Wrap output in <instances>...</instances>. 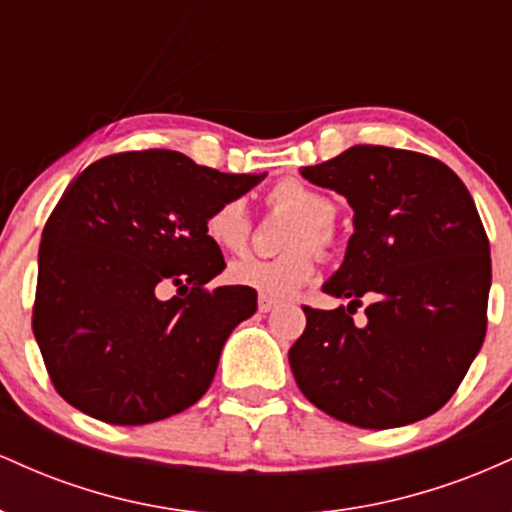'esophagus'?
Masks as SVG:
<instances>
[{
    "mask_svg": "<svg viewBox=\"0 0 512 512\" xmlns=\"http://www.w3.org/2000/svg\"><path fill=\"white\" fill-rule=\"evenodd\" d=\"M276 303L274 298H267V296H260V301H257V308H260V313H269V310H274L276 308Z\"/></svg>",
    "mask_w": 512,
    "mask_h": 512,
    "instance_id": "obj_1",
    "label": "esophagus"
}]
</instances>
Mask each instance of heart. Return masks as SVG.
Wrapping results in <instances>:
<instances>
[{
	"instance_id": "b5f03b06",
	"label": "heart",
	"mask_w": 512,
	"mask_h": 512,
	"mask_svg": "<svg viewBox=\"0 0 512 512\" xmlns=\"http://www.w3.org/2000/svg\"><path fill=\"white\" fill-rule=\"evenodd\" d=\"M269 204L296 214L286 231L284 245L291 248L276 257H243L228 267V279L236 286L257 291L267 298L293 296L313 279L315 250H330L334 243L332 221L337 207L327 195L303 180L286 178L269 192ZM252 223L243 199L216 204L204 219V236L223 252H243L250 243Z\"/></svg>"
}]
</instances>
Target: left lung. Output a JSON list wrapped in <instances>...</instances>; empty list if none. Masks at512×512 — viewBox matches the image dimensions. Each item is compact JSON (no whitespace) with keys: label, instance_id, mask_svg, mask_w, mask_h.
Listing matches in <instances>:
<instances>
[{"label":"left lung","instance_id":"8db88e82","mask_svg":"<svg viewBox=\"0 0 512 512\" xmlns=\"http://www.w3.org/2000/svg\"><path fill=\"white\" fill-rule=\"evenodd\" d=\"M301 175L346 197L354 236L322 286L349 305H303L305 332L289 351L298 387L358 428L436 414L486 337L491 250L472 195L438 158L390 146H351ZM363 295L369 322L356 328Z\"/></svg>","mask_w":512,"mask_h":512}]
</instances>
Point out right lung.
Segmentation results:
<instances>
[{
  "label": "right lung",
  "instance_id": "obj_1",
  "mask_svg": "<svg viewBox=\"0 0 512 512\" xmlns=\"http://www.w3.org/2000/svg\"><path fill=\"white\" fill-rule=\"evenodd\" d=\"M262 178L149 149L105 156L69 182L40 240L33 334L72 407L142 426L209 390L228 334L257 310V291L207 289L226 262L204 219ZM168 283L179 296L161 302Z\"/></svg>",
  "mask_w": 512,
  "mask_h": 512
}]
</instances>
